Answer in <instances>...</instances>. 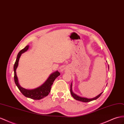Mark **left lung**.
<instances>
[{
  "label": "left lung",
  "instance_id": "8db88e82",
  "mask_svg": "<svg viewBox=\"0 0 124 124\" xmlns=\"http://www.w3.org/2000/svg\"><path fill=\"white\" fill-rule=\"evenodd\" d=\"M108 69H109V65H108ZM72 83L71 84V89H70V92H71V94L72 95V96L73 97V98H74V99H75L77 101H83V102H89V101H94V100H95L97 99V98L99 97L101 94H102L103 92H101V93H100L99 95H97V96L93 98H85V97H81V96H79L78 95L75 94V93H73V92L72 91Z\"/></svg>",
  "mask_w": 124,
  "mask_h": 124
}]
</instances>
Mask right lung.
<instances>
[{
	"instance_id": "obj_1",
	"label": "right lung",
	"mask_w": 124,
	"mask_h": 124,
	"mask_svg": "<svg viewBox=\"0 0 124 124\" xmlns=\"http://www.w3.org/2000/svg\"><path fill=\"white\" fill-rule=\"evenodd\" d=\"M28 49H29V46H27L21 50L18 54L17 59L16 60L14 66L15 82V84H16L17 86L18 87V89L20 90L21 93L24 96L31 98V99L33 100H39L42 99V98L45 97L48 95L51 91V86L53 83V82L54 81L55 78L60 75V73L58 71L52 73L42 85H41V86L37 88H34V89L28 90L21 87L19 84L18 82V78L16 74V69L18 66L19 60L21 54L27 51Z\"/></svg>"
}]
</instances>
